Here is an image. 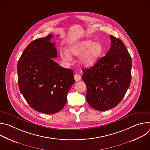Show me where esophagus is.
<instances>
[{"label":"esophagus","mask_w":150,"mask_h":150,"mask_svg":"<svg viewBox=\"0 0 150 150\" xmlns=\"http://www.w3.org/2000/svg\"><path fill=\"white\" fill-rule=\"evenodd\" d=\"M74 79H75V81H79L81 79V77L80 75L76 74L74 75Z\"/></svg>","instance_id":"esophagus-1"}]
</instances>
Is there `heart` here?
<instances>
[{"mask_svg": "<svg viewBox=\"0 0 150 150\" xmlns=\"http://www.w3.org/2000/svg\"><path fill=\"white\" fill-rule=\"evenodd\" d=\"M69 52L75 56H79L83 52L79 59L81 65L85 67H90L99 60L103 52V47L100 42H94L92 40H85L74 44L69 49ZM61 56L63 59H69V53L64 51Z\"/></svg>", "mask_w": 150, "mask_h": 150, "instance_id": "obj_1", "label": "heart"}]
</instances>
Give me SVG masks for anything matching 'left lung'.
I'll list each match as a JSON object with an SVG mask.
<instances>
[{
  "label": "left lung",
  "mask_w": 150,
  "mask_h": 150,
  "mask_svg": "<svg viewBox=\"0 0 150 150\" xmlns=\"http://www.w3.org/2000/svg\"><path fill=\"white\" fill-rule=\"evenodd\" d=\"M111 46L94 66L82 69L86 84V99L98 111L116 106L125 96L131 81L132 59L121 40L110 35Z\"/></svg>",
  "instance_id": "8db88e82"
}]
</instances>
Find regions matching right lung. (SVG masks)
Returning a JSON list of instances; mask_svg holds the SVG:
<instances>
[{
    "instance_id": "1",
    "label": "right lung",
    "mask_w": 150,
    "mask_h": 150,
    "mask_svg": "<svg viewBox=\"0 0 150 150\" xmlns=\"http://www.w3.org/2000/svg\"><path fill=\"white\" fill-rule=\"evenodd\" d=\"M52 34L36 39L27 46L18 62L19 88L35 110L46 114L60 111L74 83V72L52 59L57 57Z\"/></svg>"
}]
</instances>
